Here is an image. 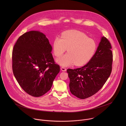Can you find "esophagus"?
<instances>
[{
  "instance_id": "esophagus-1",
  "label": "esophagus",
  "mask_w": 126,
  "mask_h": 126,
  "mask_svg": "<svg viewBox=\"0 0 126 126\" xmlns=\"http://www.w3.org/2000/svg\"><path fill=\"white\" fill-rule=\"evenodd\" d=\"M61 70L62 71H66L67 69H66V68H65V67H61Z\"/></svg>"
}]
</instances>
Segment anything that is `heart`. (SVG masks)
Segmentation results:
<instances>
[{"label": "heart", "mask_w": 126, "mask_h": 126, "mask_svg": "<svg viewBox=\"0 0 126 126\" xmlns=\"http://www.w3.org/2000/svg\"><path fill=\"white\" fill-rule=\"evenodd\" d=\"M67 48L68 53L57 59V62L63 66L73 63L80 66L91 59L96 51V44L83 32L69 30L62 34V37H56L53 41L54 53L56 57H60Z\"/></svg>", "instance_id": "b5f03b06"}]
</instances>
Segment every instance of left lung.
Returning a JSON list of instances; mask_svg holds the SVG:
<instances>
[{
	"label": "left lung",
	"mask_w": 126,
	"mask_h": 126,
	"mask_svg": "<svg viewBox=\"0 0 126 126\" xmlns=\"http://www.w3.org/2000/svg\"><path fill=\"white\" fill-rule=\"evenodd\" d=\"M109 41L102 37L95 54L85 66L68 69L71 93L81 99L98 92L109 77L112 69L113 53Z\"/></svg>",
	"instance_id": "8db88e82"
}]
</instances>
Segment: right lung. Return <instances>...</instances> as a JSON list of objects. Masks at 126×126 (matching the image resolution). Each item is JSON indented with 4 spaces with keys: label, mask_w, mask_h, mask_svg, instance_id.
I'll return each mask as SVG.
<instances>
[{
    "label": "right lung",
    "mask_w": 126,
    "mask_h": 126,
    "mask_svg": "<svg viewBox=\"0 0 126 126\" xmlns=\"http://www.w3.org/2000/svg\"><path fill=\"white\" fill-rule=\"evenodd\" d=\"M52 49L45 35L37 31L25 33L14 46L13 74L23 90L32 96L40 97L49 91L60 72Z\"/></svg>",
    "instance_id": "1"
}]
</instances>
